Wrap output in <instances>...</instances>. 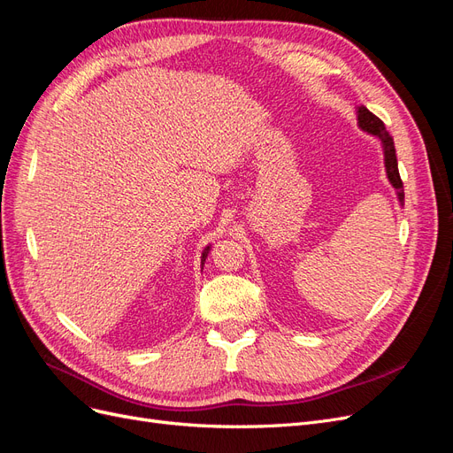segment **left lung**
<instances>
[{"label":"left lung","instance_id":"8db88e82","mask_svg":"<svg viewBox=\"0 0 453 453\" xmlns=\"http://www.w3.org/2000/svg\"><path fill=\"white\" fill-rule=\"evenodd\" d=\"M357 122L359 128L363 132H368L370 135H374L381 142V149H383V164H386V173L388 180L393 185V188L396 190V198H399L401 205H404V188H403V181L399 175V164H396V155H395V143L393 138L389 135V132L383 127V122L368 111L366 107H357Z\"/></svg>","mask_w":453,"mask_h":453}]
</instances>
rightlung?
Returning a JSON list of instances; mask_svg holds the SVG:
<instances>
[{
    "mask_svg": "<svg viewBox=\"0 0 453 453\" xmlns=\"http://www.w3.org/2000/svg\"><path fill=\"white\" fill-rule=\"evenodd\" d=\"M208 253H210V245H208V248H205V250L202 251V265H203V260L208 258Z\"/></svg>",
    "mask_w": 453,
    "mask_h": 453,
    "instance_id": "right-lung-1",
    "label": "right lung"
}]
</instances>
